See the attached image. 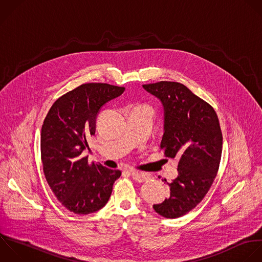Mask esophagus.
Masks as SVG:
<instances>
[{
    "label": "esophagus",
    "mask_w": 262,
    "mask_h": 262,
    "mask_svg": "<svg viewBox=\"0 0 262 262\" xmlns=\"http://www.w3.org/2000/svg\"><path fill=\"white\" fill-rule=\"evenodd\" d=\"M130 173L132 175V178L137 182H143V181H145L149 178L148 174L141 173V172H138V171H131Z\"/></svg>",
    "instance_id": "1"
}]
</instances>
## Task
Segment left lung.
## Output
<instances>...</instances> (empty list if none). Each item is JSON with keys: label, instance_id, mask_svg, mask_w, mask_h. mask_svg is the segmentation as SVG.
<instances>
[{"label": "left lung", "instance_id": "8db88e82", "mask_svg": "<svg viewBox=\"0 0 262 262\" xmlns=\"http://www.w3.org/2000/svg\"><path fill=\"white\" fill-rule=\"evenodd\" d=\"M159 98L164 107L161 148L168 158H179L178 176L170 194L155 211L166 218H178L192 210L210 189L221 159L222 133L214 108L187 87L161 81L142 86Z\"/></svg>", "mask_w": 262, "mask_h": 262}]
</instances>
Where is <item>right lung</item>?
<instances>
[{
    "instance_id": "1",
    "label": "right lung",
    "mask_w": 262,
    "mask_h": 262,
    "mask_svg": "<svg viewBox=\"0 0 262 262\" xmlns=\"http://www.w3.org/2000/svg\"><path fill=\"white\" fill-rule=\"evenodd\" d=\"M124 87L83 84L59 97L48 112L41 132L46 180L57 200L75 214L94 213L107 203L120 170L89 164L83 151L95 134L100 108L119 97Z\"/></svg>"
}]
</instances>
